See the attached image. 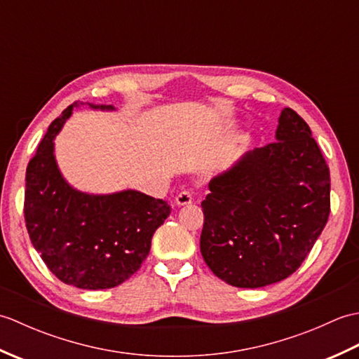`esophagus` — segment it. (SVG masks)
Here are the masks:
<instances>
[{
  "label": "esophagus",
  "instance_id": "1",
  "mask_svg": "<svg viewBox=\"0 0 359 359\" xmlns=\"http://www.w3.org/2000/svg\"><path fill=\"white\" fill-rule=\"evenodd\" d=\"M191 202H193L191 191H180L177 196H175V203H177L179 207H184V205H188Z\"/></svg>",
  "mask_w": 359,
  "mask_h": 359
}]
</instances>
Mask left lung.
I'll list each match as a JSON object with an SVG mask.
<instances>
[{
  "mask_svg": "<svg viewBox=\"0 0 359 359\" xmlns=\"http://www.w3.org/2000/svg\"><path fill=\"white\" fill-rule=\"evenodd\" d=\"M201 251L217 278L257 288L288 278L330 215V170L301 116L280 112L276 142L210 182Z\"/></svg>",
  "mask_w": 359,
  "mask_h": 359,
  "instance_id": "obj_1",
  "label": "left lung"
}]
</instances>
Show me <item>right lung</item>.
Wrapping results in <instances>:
<instances>
[{
  "instance_id": "1",
  "label": "right lung",
  "mask_w": 359,
  "mask_h": 359,
  "mask_svg": "<svg viewBox=\"0 0 359 359\" xmlns=\"http://www.w3.org/2000/svg\"><path fill=\"white\" fill-rule=\"evenodd\" d=\"M75 104L52 121L29 160L26 228L43 262L65 284L85 290L112 288L140 269L149 253L152 234L171 210L165 201L131 189L89 196L66 184L53 157V137Z\"/></svg>"
}]
</instances>
